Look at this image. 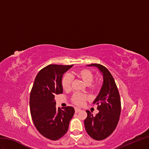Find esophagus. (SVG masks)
I'll return each mask as SVG.
<instances>
[{
	"instance_id": "34e87169",
	"label": "esophagus",
	"mask_w": 149,
	"mask_h": 149,
	"mask_svg": "<svg viewBox=\"0 0 149 149\" xmlns=\"http://www.w3.org/2000/svg\"><path fill=\"white\" fill-rule=\"evenodd\" d=\"M80 111H81V109H80L75 108V113H78V112H79Z\"/></svg>"
}]
</instances>
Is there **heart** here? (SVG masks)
Here are the masks:
<instances>
[{"label":"heart","instance_id":"heart-1","mask_svg":"<svg viewBox=\"0 0 149 149\" xmlns=\"http://www.w3.org/2000/svg\"><path fill=\"white\" fill-rule=\"evenodd\" d=\"M75 75L87 85L90 84L93 79V74L92 72L87 69H81L77 70L75 72ZM72 83V77L71 75H66L63 77L62 80V86L65 91L70 90L71 88ZM97 87H98V85L97 84H92L91 85V88L92 90H95ZM86 99L87 97L84 95L80 94V93H75L72 97V101L76 105H82Z\"/></svg>","mask_w":149,"mask_h":149}]
</instances>
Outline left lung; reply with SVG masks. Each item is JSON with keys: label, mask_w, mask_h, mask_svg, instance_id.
<instances>
[{"label": "left lung", "mask_w": 149, "mask_h": 149, "mask_svg": "<svg viewBox=\"0 0 149 149\" xmlns=\"http://www.w3.org/2000/svg\"><path fill=\"white\" fill-rule=\"evenodd\" d=\"M87 66L95 67L103 76V85L93 104L97 105L99 110L95 116L86 110L87 117L84 120L87 134L96 141L108 137L116 128L121 112L119 92L112 74L107 68L98 63H92Z\"/></svg>", "instance_id": "8db88e82"}]
</instances>
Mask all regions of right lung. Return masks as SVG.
Wrapping results in <instances>:
<instances>
[{
    "mask_svg": "<svg viewBox=\"0 0 149 149\" xmlns=\"http://www.w3.org/2000/svg\"><path fill=\"white\" fill-rule=\"evenodd\" d=\"M73 66L49 65L37 75L30 95V110L35 127L39 132L52 141L64 135L75 110L72 107H56L55 96L63 92V74Z\"/></svg>",
    "mask_w": 149,
    "mask_h": 149,
    "instance_id": "add662e5",
    "label": "right lung"
}]
</instances>
